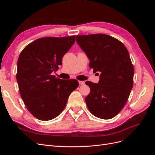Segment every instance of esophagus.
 <instances>
[{
    "instance_id": "esophagus-1",
    "label": "esophagus",
    "mask_w": 155,
    "mask_h": 155,
    "mask_svg": "<svg viewBox=\"0 0 155 155\" xmlns=\"http://www.w3.org/2000/svg\"><path fill=\"white\" fill-rule=\"evenodd\" d=\"M79 84L80 85H83L85 84V81H79Z\"/></svg>"
}]
</instances>
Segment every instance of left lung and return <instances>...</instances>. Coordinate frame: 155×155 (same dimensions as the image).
<instances>
[{
    "instance_id": "1",
    "label": "left lung",
    "mask_w": 155,
    "mask_h": 155,
    "mask_svg": "<svg viewBox=\"0 0 155 155\" xmlns=\"http://www.w3.org/2000/svg\"><path fill=\"white\" fill-rule=\"evenodd\" d=\"M76 41L90 59V68L101 73L98 83H85L91 88L85 97L88 109L99 118H114L125 106L133 86L129 51L121 41L106 34L77 35Z\"/></svg>"
}]
</instances>
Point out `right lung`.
Here are the masks:
<instances>
[{
  "label": "right lung",
  "mask_w": 155,
  "mask_h": 155,
  "mask_svg": "<svg viewBox=\"0 0 155 155\" xmlns=\"http://www.w3.org/2000/svg\"><path fill=\"white\" fill-rule=\"evenodd\" d=\"M76 41V35L37 39L28 45L17 61L16 78L23 102L31 114L48 121L60 114L69 95L79 83L63 80L52 75Z\"/></svg>",
  "instance_id": "add662e5"
}]
</instances>
